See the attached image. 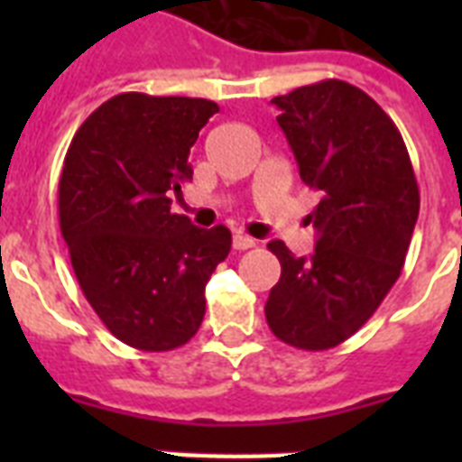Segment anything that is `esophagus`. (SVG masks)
Wrapping results in <instances>:
<instances>
[{"label":"esophagus","instance_id":"1","mask_svg":"<svg viewBox=\"0 0 462 462\" xmlns=\"http://www.w3.org/2000/svg\"><path fill=\"white\" fill-rule=\"evenodd\" d=\"M232 246H235L237 252H245V249H252V246H256V239L246 237V235L237 232V235L232 237Z\"/></svg>","mask_w":462,"mask_h":462}]
</instances>
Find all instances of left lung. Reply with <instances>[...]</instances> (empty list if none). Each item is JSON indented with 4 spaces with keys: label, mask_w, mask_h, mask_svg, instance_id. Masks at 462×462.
<instances>
[{
    "label": "left lung",
    "mask_w": 462,
    "mask_h": 462,
    "mask_svg": "<svg viewBox=\"0 0 462 462\" xmlns=\"http://www.w3.org/2000/svg\"><path fill=\"white\" fill-rule=\"evenodd\" d=\"M307 187L311 259L273 239L281 281L268 328L300 350H330L365 326L393 288L420 216V187L398 126L365 90L326 79L273 97Z\"/></svg>",
    "instance_id": "1"
}]
</instances>
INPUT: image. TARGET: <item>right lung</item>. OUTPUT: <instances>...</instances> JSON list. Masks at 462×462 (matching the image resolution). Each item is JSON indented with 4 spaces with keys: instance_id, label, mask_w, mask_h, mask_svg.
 Here are the masks:
<instances>
[{
    "instance_id": "obj_1",
    "label": "right lung",
    "mask_w": 462,
    "mask_h": 462,
    "mask_svg": "<svg viewBox=\"0 0 462 462\" xmlns=\"http://www.w3.org/2000/svg\"><path fill=\"white\" fill-rule=\"evenodd\" d=\"M213 100L119 93L79 126L60 177V227L83 295L122 343L181 347L206 314V282L227 259L225 225L170 210Z\"/></svg>"
}]
</instances>
